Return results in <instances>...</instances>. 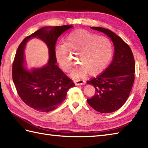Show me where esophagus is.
Here are the masks:
<instances>
[{
	"instance_id": "obj_1",
	"label": "esophagus",
	"mask_w": 148,
	"mask_h": 148,
	"mask_svg": "<svg viewBox=\"0 0 148 148\" xmlns=\"http://www.w3.org/2000/svg\"><path fill=\"white\" fill-rule=\"evenodd\" d=\"M74 82L76 85H83V84H85V83H86V81L84 80H82V79L74 80Z\"/></svg>"
}]
</instances>
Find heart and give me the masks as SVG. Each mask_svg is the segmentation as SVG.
<instances>
[{
    "instance_id": "heart-1",
    "label": "heart",
    "mask_w": 148,
    "mask_h": 148,
    "mask_svg": "<svg viewBox=\"0 0 148 148\" xmlns=\"http://www.w3.org/2000/svg\"><path fill=\"white\" fill-rule=\"evenodd\" d=\"M69 51L77 55L79 64L71 72V76L74 79L84 76L87 72L90 75L100 73L108 65L112 55L111 44L108 39L83 29L71 32L64 45L55 48L56 60L65 72L74 63Z\"/></svg>"
}]
</instances>
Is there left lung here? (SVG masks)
I'll list each match as a JSON object with an SVG mask.
<instances>
[{"label": "left lung", "instance_id": "1", "mask_svg": "<svg viewBox=\"0 0 148 148\" xmlns=\"http://www.w3.org/2000/svg\"><path fill=\"white\" fill-rule=\"evenodd\" d=\"M91 29L106 34L114 46L112 62L109 67L95 78L87 81L95 88V93L87 99L95 111L109 113L117 111L127 101L132 88L136 65L132 51L121 37L110 30L102 27Z\"/></svg>", "mask_w": 148, "mask_h": 148}]
</instances>
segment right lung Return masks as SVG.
<instances>
[{
  "label": "right lung",
  "instance_id": "add662e5",
  "mask_svg": "<svg viewBox=\"0 0 148 148\" xmlns=\"http://www.w3.org/2000/svg\"><path fill=\"white\" fill-rule=\"evenodd\" d=\"M72 25L43 27L25 37L19 45L12 64V77L18 95L25 103L38 111L48 112L64 101L75 84L56 65L55 45L58 37ZM42 40L49 49V60L41 68L28 71L24 67V49L29 39Z\"/></svg>",
  "mask_w": 148,
  "mask_h": 148
}]
</instances>
